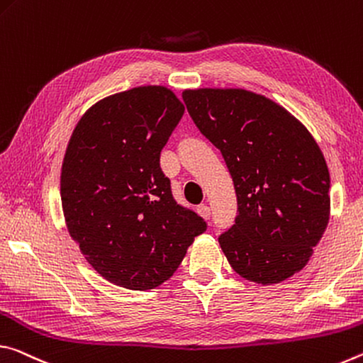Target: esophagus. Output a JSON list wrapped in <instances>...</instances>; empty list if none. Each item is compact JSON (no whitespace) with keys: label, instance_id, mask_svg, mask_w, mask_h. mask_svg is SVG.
<instances>
[{"label":"esophagus","instance_id":"esophagus-1","mask_svg":"<svg viewBox=\"0 0 363 363\" xmlns=\"http://www.w3.org/2000/svg\"><path fill=\"white\" fill-rule=\"evenodd\" d=\"M198 213L204 218H211V207L207 204H201L198 206Z\"/></svg>","mask_w":363,"mask_h":363}]
</instances>
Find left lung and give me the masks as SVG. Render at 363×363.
Instances as JSON below:
<instances>
[{"instance_id": "obj_1", "label": "left lung", "mask_w": 363, "mask_h": 363, "mask_svg": "<svg viewBox=\"0 0 363 363\" xmlns=\"http://www.w3.org/2000/svg\"><path fill=\"white\" fill-rule=\"evenodd\" d=\"M196 127L220 150L238 216L218 236L249 281L286 280L308 262L330 218V174L315 140L281 106L252 91H183Z\"/></svg>"}]
</instances>
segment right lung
Here are the masks:
<instances>
[{
    "label": "right lung",
    "mask_w": 363,
    "mask_h": 363,
    "mask_svg": "<svg viewBox=\"0 0 363 363\" xmlns=\"http://www.w3.org/2000/svg\"><path fill=\"white\" fill-rule=\"evenodd\" d=\"M183 112L165 86H138L101 99L70 136L61 172L65 223L93 269L118 286L162 284L207 230L177 204L160 169Z\"/></svg>",
    "instance_id": "right-lung-1"
}]
</instances>
